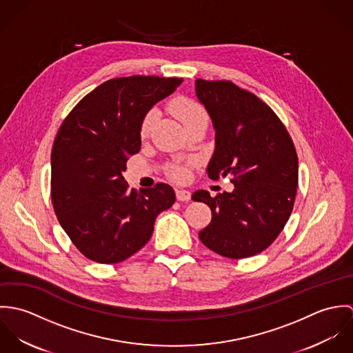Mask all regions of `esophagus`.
I'll return each instance as SVG.
<instances>
[{
  "mask_svg": "<svg viewBox=\"0 0 353 353\" xmlns=\"http://www.w3.org/2000/svg\"><path fill=\"white\" fill-rule=\"evenodd\" d=\"M192 199V193L183 189H176V200L178 201H189Z\"/></svg>",
  "mask_w": 353,
  "mask_h": 353,
  "instance_id": "obj_1",
  "label": "esophagus"
}]
</instances>
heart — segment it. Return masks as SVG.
Listing matches in <instances>:
<instances>
[{"instance_id":"obj_1","label":"heart","mask_w":353,"mask_h":353,"mask_svg":"<svg viewBox=\"0 0 353 353\" xmlns=\"http://www.w3.org/2000/svg\"><path fill=\"white\" fill-rule=\"evenodd\" d=\"M170 111L171 114L186 128L189 129L194 123L200 121H208V115L200 103L188 99V98H176L170 103ZM157 118V111L151 110L145 114L143 118L141 126H140V134L141 137H147L151 133L152 128L154 125V121ZM171 175L175 179H183L188 175V171L185 167L175 165L171 168Z\"/></svg>"}]
</instances>
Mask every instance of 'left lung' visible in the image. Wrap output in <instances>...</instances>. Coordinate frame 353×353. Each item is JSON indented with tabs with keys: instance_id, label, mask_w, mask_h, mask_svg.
<instances>
[{
	"instance_id": "8db88e82",
	"label": "left lung",
	"mask_w": 353,
	"mask_h": 353,
	"mask_svg": "<svg viewBox=\"0 0 353 353\" xmlns=\"http://www.w3.org/2000/svg\"><path fill=\"white\" fill-rule=\"evenodd\" d=\"M196 95L214 129L208 176H232L234 190L193 201L212 210L200 231L202 243L223 256L241 259L269 248L287 224L298 188V154L272 108L231 81H196Z\"/></svg>"
}]
</instances>
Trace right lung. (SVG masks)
<instances>
[{"mask_svg": "<svg viewBox=\"0 0 353 353\" xmlns=\"http://www.w3.org/2000/svg\"><path fill=\"white\" fill-rule=\"evenodd\" d=\"M182 79H111L76 104L51 151V200L73 245L101 263L125 261L151 239L157 214L172 206L167 183L129 189L122 176L129 156L141 148L140 126L157 101Z\"/></svg>", "mask_w": 353, "mask_h": 353, "instance_id": "obj_1", "label": "right lung"}]
</instances>
